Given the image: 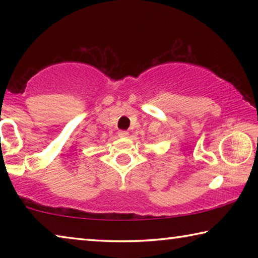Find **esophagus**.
Listing matches in <instances>:
<instances>
[{
	"label": "esophagus",
	"instance_id": "34e87169",
	"mask_svg": "<svg viewBox=\"0 0 258 258\" xmlns=\"http://www.w3.org/2000/svg\"><path fill=\"white\" fill-rule=\"evenodd\" d=\"M118 135L120 138H127L128 132H127V131H118Z\"/></svg>",
	"mask_w": 258,
	"mask_h": 258
}]
</instances>
